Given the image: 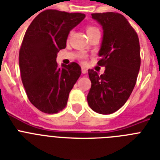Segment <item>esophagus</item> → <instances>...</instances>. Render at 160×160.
Listing matches in <instances>:
<instances>
[{"label": "esophagus", "mask_w": 160, "mask_h": 160, "mask_svg": "<svg viewBox=\"0 0 160 160\" xmlns=\"http://www.w3.org/2000/svg\"><path fill=\"white\" fill-rule=\"evenodd\" d=\"M82 72L83 74H86L87 72H88V69H87L86 68L82 67Z\"/></svg>", "instance_id": "obj_1"}]
</instances>
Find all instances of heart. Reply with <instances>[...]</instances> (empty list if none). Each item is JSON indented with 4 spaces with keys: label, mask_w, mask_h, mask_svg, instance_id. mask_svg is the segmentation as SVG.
Masks as SVG:
<instances>
[{
    "label": "heart",
    "mask_w": 160,
    "mask_h": 160,
    "mask_svg": "<svg viewBox=\"0 0 160 160\" xmlns=\"http://www.w3.org/2000/svg\"><path fill=\"white\" fill-rule=\"evenodd\" d=\"M96 30H98V29L97 27H95V26H88L86 29V31H87V34H88H88H92V32L96 31ZM85 58H86V56L84 55L83 53H82L81 55H80V58H81L82 60L85 59Z\"/></svg>",
    "instance_id": "obj_1"
}]
</instances>
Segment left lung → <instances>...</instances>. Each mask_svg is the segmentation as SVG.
Returning <instances> with one entry per match:
<instances>
[{
    "label": "left lung",
    "instance_id": "1",
    "mask_svg": "<svg viewBox=\"0 0 160 160\" xmlns=\"http://www.w3.org/2000/svg\"><path fill=\"white\" fill-rule=\"evenodd\" d=\"M103 29L98 64L102 75L88 70L92 87L88 95L91 109L108 115L119 110L130 98L140 67L139 38L123 15L115 12L92 14Z\"/></svg>",
    "mask_w": 160,
    "mask_h": 160
}]
</instances>
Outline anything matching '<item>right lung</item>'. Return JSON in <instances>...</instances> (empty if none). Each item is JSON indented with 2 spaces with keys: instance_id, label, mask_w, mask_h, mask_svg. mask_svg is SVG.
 <instances>
[{
  "instance_id": "add662e5",
  "label": "right lung",
  "mask_w": 160,
  "mask_h": 160,
  "mask_svg": "<svg viewBox=\"0 0 160 160\" xmlns=\"http://www.w3.org/2000/svg\"><path fill=\"white\" fill-rule=\"evenodd\" d=\"M85 16L46 10L34 18L25 32L19 53L21 80L29 102L42 112L62 111L81 75L77 62L59 68L56 58L60 49L66 48L71 29Z\"/></svg>"
}]
</instances>
